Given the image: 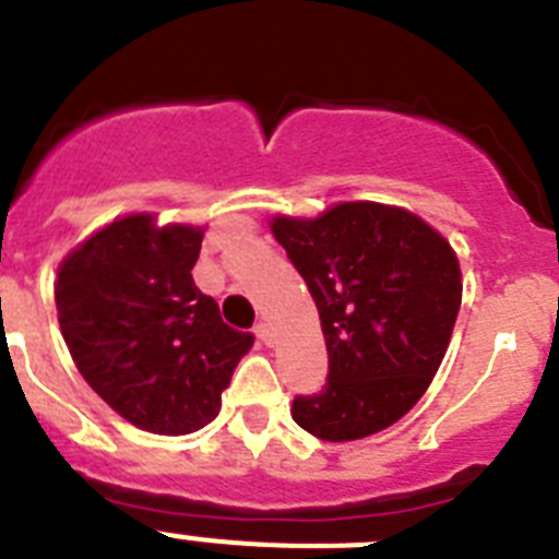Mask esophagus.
<instances>
[{"mask_svg": "<svg viewBox=\"0 0 559 559\" xmlns=\"http://www.w3.org/2000/svg\"><path fill=\"white\" fill-rule=\"evenodd\" d=\"M254 335H257V338H260V341H263L265 347H271V341H274V335H271V328H269V324H265V322L257 324Z\"/></svg>", "mask_w": 559, "mask_h": 559, "instance_id": "1", "label": "esophagus"}]
</instances>
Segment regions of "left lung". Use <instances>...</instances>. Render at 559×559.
<instances>
[{"label":"left lung","mask_w":559,"mask_h":559,"mask_svg":"<svg viewBox=\"0 0 559 559\" xmlns=\"http://www.w3.org/2000/svg\"><path fill=\"white\" fill-rule=\"evenodd\" d=\"M271 231L322 319L330 372L290 417L324 442L364 439L426 394L462 305L445 237L400 206L347 201L319 218L276 215Z\"/></svg>","instance_id":"1"}]
</instances>
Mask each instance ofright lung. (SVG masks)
Segmentation results:
<instances>
[{
	"label": "right lung",
	"instance_id": "right-lung-1",
	"mask_svg": "<svg viewBox=\"0 0 559 559\" xmlns=\"http://www.w3.org/2000/svg\"><path fill=\"white\" fill-rule=\"evenodd\" d=\"M201 237L199 226L128 215L58 269L69 355L88 386L142 431L179 437L212 423L237 360L254 344L192 283Z\"/></svg>",
	"mask_w": 559,
	"mask_h": 559
}]
</instances>
